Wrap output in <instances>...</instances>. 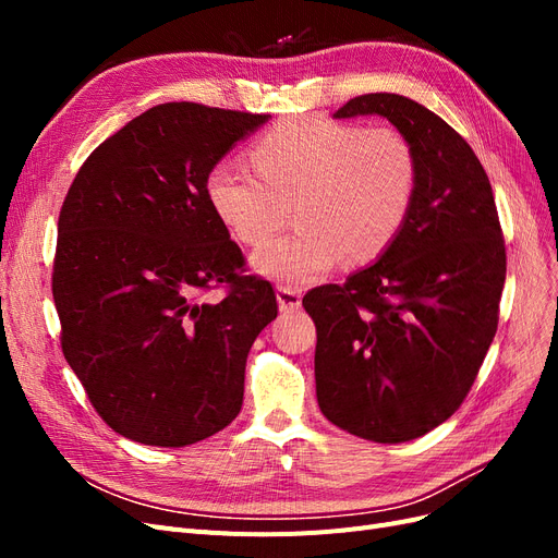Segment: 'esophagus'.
<instances>
[{"mask_svg": "<svg viewBox=\"0 0 558 558\" xmlns=\"http://www.w3.org/2000/svg\"><path fill=\"white\" fill-rule=\"evenodd\" d=\"M277 302L281 312H295L302 305V295L295 289H289V286H279L277 289Z\"/></svg>", "mask_w": 558, "mask_h": 558, "instance_id": "esophagus-1", "label": "esophagus"}]
</instances>
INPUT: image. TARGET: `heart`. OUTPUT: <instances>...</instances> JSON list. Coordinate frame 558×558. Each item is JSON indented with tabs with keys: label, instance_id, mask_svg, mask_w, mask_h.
<instances>
[{
	"label": "heart",
	"instance_id": "1",
	"mask_svg": "<svg viewBox=\"0 0 558 558\" xmlns=\"http://www.w3.org/2000/svg\"><path fill=\"white\" fill-rule=\"evenodd\" d=\"M258 174L216 165L207 199L223 226L248 246L265 244L295 205L298 230L253 253L258 275L286 286L326 277L344 256L375 260L408 221L416 156L402 132L318 116L289 118L253 144Z\"/></svg>",
	"mask_w": 558,
	"mask_h": 558
}]
</instances>
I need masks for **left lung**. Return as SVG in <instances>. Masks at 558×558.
Segmentation results:
<instances>
[{
  "label": "left lung",
  "mask_w": 558,
  "mask_h": 558,
  "mask_svg": "<svg viewBox=\"0 0 558 558\" xmlns=\"http://www.w3.org/2000/svg\"><path fill=\"white\" fill-rule=\"evenodd\" d=\"M381 116L416 156L408 221L373 265L302 298L316 324L324 416L381 445L410 442L461 408L494 342L505 244L475 150L396 93L353 97L332 118Z\"/></svg>",
  "instance_id": "8db88e82"
}]
</instances>
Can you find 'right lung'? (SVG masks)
<instances>
[{"label":"right lung","mask_w":558,"mask_h":558,"mask_svg":"<svg viewBox=\"0 0 558 558\" xmlns=\"http://www.w3.org/2000/svg\"><path fill=\"white\" fill-rule=\"evenodd\" d=\"M267 113L167 102L132 118L78 170L58 221L62 353L128 440L185 447L240 414L244 367L277 318L272 286L207 199V174ZM226 282L218 303L196 293Z\"/></svg>","instance_id":"obj_1"}]
</instances>
